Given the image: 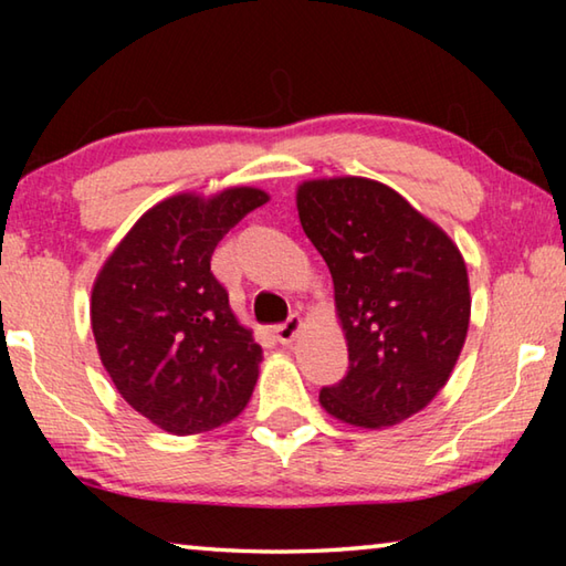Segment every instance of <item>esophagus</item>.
<instances>
[{
  "label": "esophagus",
  "instance_id": "esophagus-1",
  "mask_svg": "<svg viewBox=\"0 0 566 566\" xmlns=\"http://www.w3.org/2000/svg\"><path fill=\"white\" fill-rule=\"evenodd\" d=\"M300 329H302V317H300V314H292V317L286 319V322L276 324L274 337H276V342H280V344H292L296 334H300Z\"/></svg>",
  "mask_w": 566,
  "mask_h": 566
}]
</instances>
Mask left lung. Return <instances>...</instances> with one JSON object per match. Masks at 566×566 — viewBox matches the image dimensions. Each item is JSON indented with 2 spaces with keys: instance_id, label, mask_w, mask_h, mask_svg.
Returning a JSON list of instances; mask_svg holds the SVG:
<instances>
[{
  "instance_id": "left-lung-1",
  "label": "left lung",
  "mask_w": 566,
  "mask_h": 566,
  "mask_svg": "<svg viewBox=\"0 0 566 566\" xmlns=\"http://www.w3.org/2000/svg\"><path fill=\"white\" fill-rule=\"evenodd\" d=\"M300 222L324 256L349 369L319 391L327 415L361 429L424 409L452 375L469 329L467 264L442 227L375 179H310Z\"/></svg>"
}]
</instances>
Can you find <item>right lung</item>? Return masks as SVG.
<instances>
[{
    "label": "right lung",
    "mask_w": 566,
    "mask_h": 566,
    "mask_svg": "<svg viewBox=\"0 0 566 566\" xmlns=\"http://www.w3.org/2000/svg\"><path fill=\"white\" fill-rule=\"evenodd\" d=\"M264 202L270 195L254 187L169 197L137 219L92 286L104 369L124 401L169 434L222 427L252 397L262 347L209 262L219 239Z\"/></svg>",
    "instance_id": "add662e5"
}]
</instances>
